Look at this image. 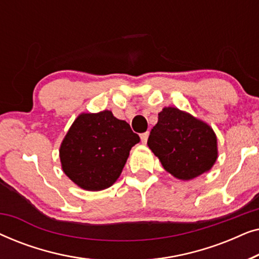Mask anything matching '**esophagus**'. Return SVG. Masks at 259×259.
<instances>
[{
	"label": "esophagus",
	"mask_w": 259,
	"mask_h": 259,
	"mask_svg": "<svg viewBox=\"0 0 259 259\" xmlns=\"http://www.w3.org/2000/svg\"><path fill=\"white\" fill-rule=\"evenodd\" d=\"M147 138H148V132H145L143 134H140V139H141V143H143V144L147 143Z\"/></svg>",
	"instance_id": "1"
}]
</instances>
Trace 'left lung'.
I'll return each instance as SVG.
<instances>
[{
    "label": "left lung",
    "mask_w": 259,
    "mask_h": 259,
    "mask_svg": "<svg viewBox=\"0 0 259 259\" xmlns=\"http://www.w3.org/2000/svg\"><path fill=\"white\" fill-rule=\"evenodd\" d=\"M147 145L162 167L179 180L208 172L218 158L217 136L212 127L177 107L162 108Z\"/></svg>",
    "instance_id": "8db88e82"
}]
</instances>
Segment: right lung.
<instances>
[{
	"mask_svg": "<svg viewBox=\"0 0 259 259\" xmlns=\"http://www.w3.org/2000/svg\"><path fill=\"white\" fill-rule=\"evenodd\" d=\"M140 141L125 120L111 111L81 113L60 145L62 171L86 191L112 186L121 175L130 151Z\"/></svg>",
	"mask_w": 259,
	"mask_h": 259,
	"instance_id": "add662e5",
	"label": "right lung"
}]
</instances>
